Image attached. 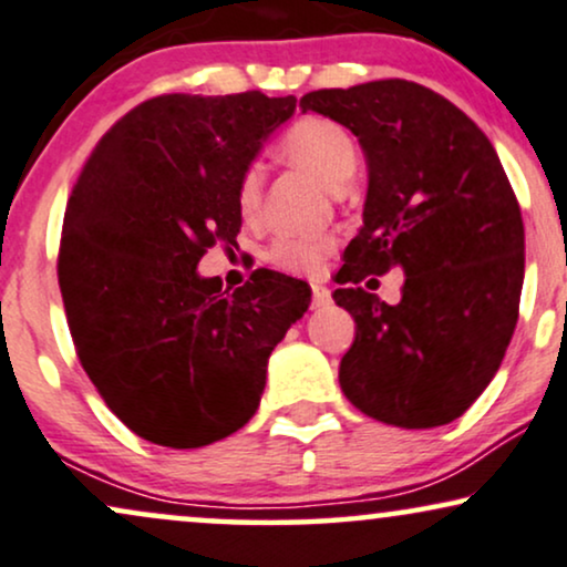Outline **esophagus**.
I'll return each mask as SVG.
<instances>
[{
  "mask_svg": "<svg viewBox=\"0 0 567 567\" xmlns=\"http://www.w3.org/2000/svg\"><path fill=\"white\" fill-rule=\"evenodd\" d=\"M310 295H312V307H326L331 302V291H328L326 286H312Z\"/></svg>",
  "mask_w": 567,
  "mask_h": 567,
  "instance_id": "1",
  "label": "esophagus"
}]
</instances>
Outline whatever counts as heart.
Returning a JSON list of instances; mask_svg holds the SVG:
<instances>
[{
  "mask_svg": "<svg viewBox=\"0 0 567 567\" xmlns=\"http://www.w3.org/2000/svg\"><path fill=\"white\" fill-rule=\"evenodd\" d=\"M278 152L286 163L305 167L328 188L339 192L358 171V144L344 125L320 115H307L284 131ZM262 202V167L247 165L236 181V209L251 220ZM337 249V239L328 234H284L265 251L272 268L291 276H318L328 257Z\"/></svg>",
  "mask_w": 567,
  "mask_h": 567,
  "instance_id": "obj_1",
  "label": "heart"
}]
</instances>
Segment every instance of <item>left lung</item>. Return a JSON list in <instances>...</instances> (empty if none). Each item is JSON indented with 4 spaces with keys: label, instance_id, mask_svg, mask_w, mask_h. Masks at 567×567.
<instances>
[{
    "label": "left lung",
    "instance_id": "8db88e82",
    "mask_svg": "<svg viewBox=\"0 0 567 567\" xmlns=\"http://www.w3.org/2000/svg\"><path fill=\"white\" fill-rule=\"evenodd\" d=\"M299 107L347 125L370 167L365 226L333 291L358 323L341 391L400 429L452 423L494 379L518 323L526 234L505 167L484 131L421 83L318 89ZM391 267L405 270L396 306L367 291Z\"/></svg>",
    "mask_w": 567,
    "mask_h": 567
}]
</instances>
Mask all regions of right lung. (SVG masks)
I'll return each mask as SVG.
<instances>
[{
  "mask_svg": "<svg viewBox=\"0 0 567 567\" xmlns=\"http://www.w3.org/2000/svg\"><path fill=\"white\" fill-rule=\"evenodd\" d=\"M295 96L159 94L96 142L68 199L58 284L70 337L100 396L136 436L194 450L255 415L272 347L310 289L257 268L223 291L199 278L236 247V181Z\"/></svg>",
  "mask_w": 567,
  "mask_h": 567,
  "instance_id": "obj_1",
  "label": "right lung"
}]
</instances>
